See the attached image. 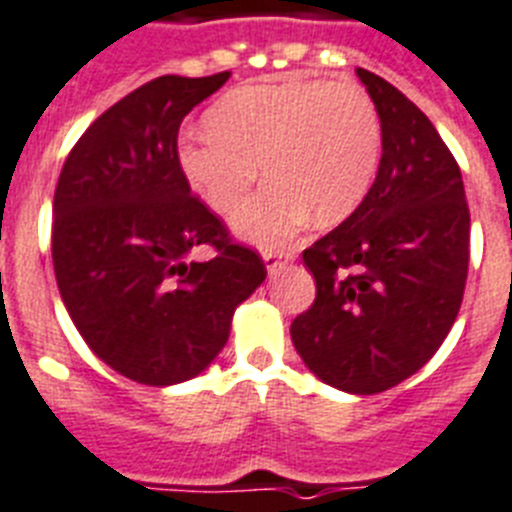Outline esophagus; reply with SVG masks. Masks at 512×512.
Instances as JSON below:
<instances>
[{"instance_id":"34e87169","label":"esophagus","mask_w":512,"mask_h":512,"mask_svg":"<svg viewBox=\"0 0 512 512\" xmlns=\"http://www.w3.org/2000/svg\"><path fill=\"white\" fill-rule=\"evenodd\" d=\"M293 252L288 250V252H283V250H265L262 252V260H265V265H268V270L270 273H275V270L281 268V265H286L288 260H293Z\"/></svg>"}]
</instances>
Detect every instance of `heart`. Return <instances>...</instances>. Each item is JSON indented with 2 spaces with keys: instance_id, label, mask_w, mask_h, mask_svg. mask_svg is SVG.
<instances>
[{
  "instance_id": "1",
  "label": "heart",
  "mask_w": 512,
  "mask_h": 512,
  "mask_svg": "<svg viewBox=\"0 0 512 512\" xmlns=\"http://www.w3.org/2000/svg\"><path fill=\"white\" fill-rule=\"evenodd\" d=\"M206 123L208 131L182 133L177 162L219 213L239 206L262 164L270 182L234 213V229L265 247L291 239L311 213L317 224L348 219L379 172V110L355 82L244 84Z\"/></svg>"
}]
</instances>
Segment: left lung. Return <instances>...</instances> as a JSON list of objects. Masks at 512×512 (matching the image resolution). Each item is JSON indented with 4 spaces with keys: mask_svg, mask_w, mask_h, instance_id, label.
<instances>
[{
    "mask_svg": "<svg viewBox=\"0 0 512 512\" xmlns=\"http://www.w3.org/2000/svg\"><path fill=\"white\" fill-rule=\"evenodd\" d=\"M355 74L379 110L381 164L361 206L304 250L317 299L291 340L324 384L379 394L420 371L456 322L469 206L428 115L379 74Z\"/></svg>",
    "mask_w": 512,
    "mask_h": 512,
    "instance_id": "8db88e82",
    "label": "left lung"
}]
</instances>
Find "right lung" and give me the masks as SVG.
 Returning <instances> with one entry per match:
<instances>
[{
	"label": "right lung",
	"mask_w": 512,
	"mask_h": 512,
	"mask_svg": "<svg viewBox=\"0 0 512 512\" xmlns=\"http://www.w3.org/2000/svg\"><path fill=\"white\" fill-rule=\"evenodd\" d=\"M229 77L141 84L79 136L53 193V273L66 311L92 353L139 384H180L208 368L234 309L268 275L177 162L182 118ZM201 243L214 257L190 263Z\"/></svg>",
	"instance_id": "right-lung-1"
}]
</instances>
